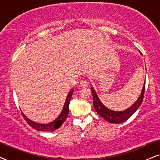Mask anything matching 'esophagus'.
Here are the masks:
<instances>
[{
    "label": "esophagus",
    "instance_id": "esophagus-1",
    "mask_svg": "<svg viewBox=\"0 0 160 160\" xmlns=\"http://www.w3.org/2000/svg\"><path fill=\"white\" fill-rule=\"evenodd\" d=\"M80 85L82 87H86V86H88V82L85 80H82L80 82Z\"/></svg>",
    "mask_w": 160,
    "mask_h": 160
}]
</instances>
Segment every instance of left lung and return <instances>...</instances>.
<instances>
[{
	"mask_svg": "<svg viewBox=\"0 0 160 160\" xmlns=\"http://www.w3.org/2000/svg\"><path fill=\"white\" fill-rule=\"evenodd\" d=\"M145 86H146V82H145L144 86L142 87L141 94H140L135 103L126 110L119 112L113 111V110H111L105 107V106L103 105V104L100 102L99 98H98V96L97 95V93L95 92L94 89L93 88H91V92H92L93 95V108H94V109L96 111H97V113L99 114L100 116L102 117L105 120L108 121V122L112 123H122L123 121H127V119L130 118V117L134 114V112H135L136 110H138V108L140 107V105H141L142 99H143L144 97Z\"/></svg>",
	"mask_w": 160,
	"mask_h": 160,
	"instance_id": "obj_1",
	"label": "left lung"
}]
</instances>
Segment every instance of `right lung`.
<instances>
[{
    "mask_svg": "<svg viewBox=\"0 0 160 160\" xmlns=\"http://www.w3.org/2000/svg\"><path fill=\"white\" fill-rule=\"evenodd\" d=\"M73 91H74V89H72V90L69 92V93H68V96L67 97V99H66L64 105H63L62 111H61L60 115H59V116L57 117L54 121H52V122L47 123V124L35 123L33 122V121L29 120V119L22 112L23 118H24L25 120L26 121V122L28 123L30 126L32 127L35 129H37V130L42 131V132H52L55 130V129H58L59 127L63 124V123L64 122L68 116V113H69V105L70 103V100H71Z\"/></svg>",
    "mask_w": 160,
    "mask_h": 160,
    "instance_id": "obj_1",
    "label": "right lung"
}]
</instances>
